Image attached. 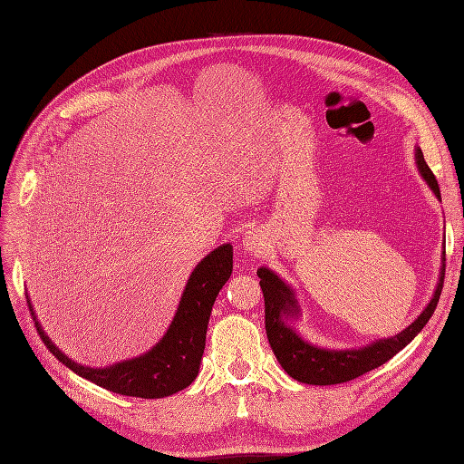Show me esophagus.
Listing matches in <instances>:
<instances>
[{"label":"esophagus","instance_id":"obj_1","mask_svg":"<svg viewBox=\"0 0 464 464\" xmlns=\"http://www.w3.org/2000/svg\"><path fill=\"white\" fill-rule=\"evenodd\" d=\"M266 248V240H265V235L261 229H250L246 231L245 235H242V240H240V250L245 252L246 256H261Z\"/></svg>","mask_w":464,"mask_h":464}]
</instances>
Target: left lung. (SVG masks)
Here are the masks:
<instances>
[{
	"label": "left lung",
	"mask_w": 464,
	"mask_h": 464,
	"mask_svg": "<svg viewBox=\"0 0 464 464\" xmlns=\"http://www.w3.org/2000/svg\"><path fill=\"white\" fill-rule=\"evenodd\" d=\"M416 165L423 180L429 184L432 193L440 199V188H438L436 177L429 169L423 152L418 146L416 149ZM446 261V254L442 257ZM446 265L442 263L440 278H438L434 295L425 310L418 315L416 322H411L404 331L395 336L380 338L376 343L362 346L357 350H327L314 346L303 340L295 329L287 325V318H299L301 306L295 299V291L291 289L278 275H275L266 266L257 269V276L263 297H265V329L269 344L282 364V369L297 382L310 385H334L344 383L378 369L380 364L397 355L402 348H406L418 333L427 325L430 315L440 299L444 287Z\"/></svg>",
	"instance_id": "obj_1"
}]
</instances>
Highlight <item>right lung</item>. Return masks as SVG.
I'll return each mask as SVG.
<instances>
[{"label":"right lung","instance_id":"obj_1","mask_svg":"<svg viewBox=\"0 0 464 464\" xmlns=\"http://www.w3.org/2000/svg\"><path fill=\"white\" fill-rule=\"evenodd\" d=\"M231 271V245L218 246L208 256H205L189 275L175 318L160 343L135 359L120 361L105 369L84 367V364H79L62 353L53 344V340L44 334L41 324L35 318L30 299L28 306L44 346L67 369L118 395L161 399L182 392L184 387L198 378L212 304L219 289L229 280Z\"/></svg>","mask_w":464,"mask_h":464}]
</instances>
